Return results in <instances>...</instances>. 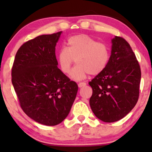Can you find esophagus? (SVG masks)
Segmentation results:
<instances>
[{
	"instance_id": "34e87169",
	"label": "esophagus",
	"mask_w": 152,
	"mask_h": 152,
	"mask_svg": "<svg viewBox=\"0 0 152 152\" xmlns=\"http://www.w3.org/2000/svg\"><path fill=\"white\" fill-rule=\"evenodd\" d=\"M86 85V83H85V82H81V83H79L78 84V87H79V88H81V87H83V86H85Z\"/></svg>"
}]
</instances>
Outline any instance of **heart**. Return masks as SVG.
<instances>
[{
    "label": "heart",
    "instance_id": "heart-1",
    "mask_svg": "<svg viewBox=\"0 0 152 152\" xmlns=\"http://www.w3.org/2000/svg\"><path fill=\"white\" fill-rule=\"evenodd\" d=\"M67 48L58 51V62L64 74H69L76 60V65L71 73L74 79H83L87 75H98L106 69L109 59V48L105 43L97 42L85 34L71 36L68 39Z\"/></svg>",
    "mask_w": 152,
    "mask_h": 152
}]
</instances>
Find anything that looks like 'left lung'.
I'll return each instance as SVG.
<instances>
[{
  "instance_id": "1",
  "label": "left lung",
  "mask_w": 152,
  "mask_h": 152,
  "mask_svg": "<svg viewBox=\"0 0 152 152\" xmlns=\"http://www.w3.org/2000/svg\"><path fill=\"white\" fill-rule=\"evenodd\" d=\"M111 43L106 69L88 83L93 91L91 109L97 118L109 123L121 119L135 106L141 81L140 66L129 43L115 36Z\"/></svg>"
}]
</instances>
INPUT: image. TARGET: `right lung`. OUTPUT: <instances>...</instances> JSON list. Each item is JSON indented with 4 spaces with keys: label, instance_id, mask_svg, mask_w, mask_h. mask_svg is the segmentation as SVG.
I'll list each match as a JSON object with an SVG mask.
<instances>
[{
    "label": "right lung",
    "instance_id": "add662e5",
    "mask_svg": "<svg viewBox=\"0 0 152 152\" xmlns=\"http://www.w3.org/2000/svg\"><path fill=\"white\" fill-rule=\"evenodd\" d=\"M61 31L24 43L15 54L12 83L27 116L46 126L61 123L70 112L78 85L58 68L56 45Z\"/></svg>",
    "mask_w": 152,
    "mask_h": 152
}]
</instances>
